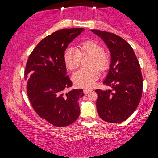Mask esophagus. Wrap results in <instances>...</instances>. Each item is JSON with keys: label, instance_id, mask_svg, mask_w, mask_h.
Returning a JSON list of instances; mask_svg holds the SVG:
<instances>
[{"label": "esophagus", "instance_id": "esophagus-1", "mask_svg": "<svg viewBox=\"0 0 158 158\" xmlns=\"http://www.w3.org/2000/svg\"><path fill=\"white\" fill-rule=\"evenodd\" d=\"M91 89H84V93L85 94H87V93H89L90 91H91Z\"/></svg>", "mask_w": 158, "mask_h": 158}]
</instances>
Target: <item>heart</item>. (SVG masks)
<instances>
[{
    "label": "heart",
    "instance_id": "b5f03b06",
    "mask_svg": "<svg viewBox=\"0 0 158 158\" xmlns=\"http://www.w3.org/2000/svg\"><path fill=\"white\" fill-rule=\"evenodd\" d=\"M90 56L89 68L79 69L73 74V80L77 86L83 89H90L95 85L100 77V70H105L109 65V57L107 53L102 49L100 44L93 40H87L80 43L77 49L69 47L64 52L63 59L65 65L69 69L73 70L80 64L81 56ZM97 66V68L96 67Z\"/></svg>",
    "mask_w": 158,
    "mask_h": 158
}]
</instances>
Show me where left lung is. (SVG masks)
<instances>
[{
    "label": "left lung",
    "instance_id": "obj_1",
    "mask_svg": "<svg viewBox=\"0 0 158 158\" xmlns=\"http://www.w3.org/2000/svg\"><path fill=\"white\" fill-rule=\"evenodd\" d=\"M101 37L111 53V63L103 84L112 90H95L97 111L103 121L118 123L127 119L139 104L143 79L132 47L114 33L91 30Z\"/></svg>",
    "mask_w": 158,
    "mask_h": 158
}]
</instances>
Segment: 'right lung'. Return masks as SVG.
<instances>
[{
  "label": "right lung",
  "mask_w": 158,
  "mask_h": 158,
  "mask_svg": "<svg viewBox=\"0 0 158 158\" xmlns=\"http://www.w3.org/2000/svg\"><path fill=\"white\" fill-rule=\"evenodd\" d=\"M84 28H64L45 37L33 49L26 63L27 95L34 110L42 118L57 127L70 125L80 114L82 89L65 93L73 83L63 56L68 44Z\"/></svg>",
  "instance_id": "add662e5"
}]
</instances>
